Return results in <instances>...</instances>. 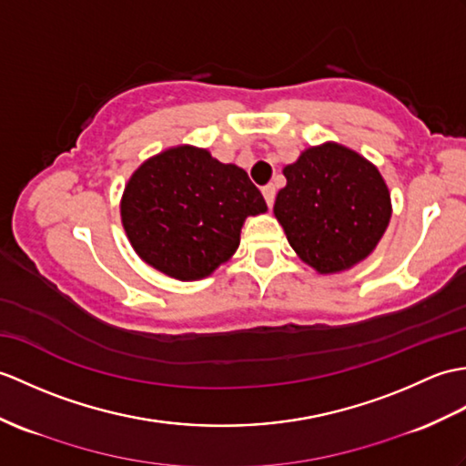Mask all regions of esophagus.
Instances as JSON below:
<instances>
[{
  "label": "esophagus",
  "mask_w": 466,
  "mask_h": 466,
  "mask_svg": "<svg viewBox=\"0 0 466 466\" xmlns=\"http://www.w3.org/2000/svg\"><path fill=\"white\" fill-rule=\"evenodd\" d=\"M262 194H264V200H266L268 207H272V204H274V198H276V188H274V184H268V187H264V188H262Z\"/></svg>",
  "instance_id": "obj_1"
}]
</instances>
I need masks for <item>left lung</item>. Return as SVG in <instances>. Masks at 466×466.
Masks as SVG:
<instances>
[{"label":"left lung","mask_w":466,"mask_h":466,"mask_svg":"<svg viewBox=\"0 0 466 466\" xmlns=\"http://www.w3.org/2000/svg\"><path fill=\"white\" fill-rule=\"evenodd\" d=\"M284 177L274 214L306 264L333 274L371 254L391 218V197L371 162L328 143L301 153Z\"/></svg>","instance_id":"8db88e82"}]
</instances>
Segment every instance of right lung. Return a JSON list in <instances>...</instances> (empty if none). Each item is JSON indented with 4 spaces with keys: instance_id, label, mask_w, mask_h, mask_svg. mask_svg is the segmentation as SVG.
I'll list each match as a JSON object with an SVG mask.
<instances>
[{
    "instance_id": "add662e5",
    "label": "right lung",
    "mask_w": 466,
    "mask_h": 466,
    "mask_svg": "<svg viewBox=\"0 0 466 466\" xmlns=\"http://www.w3.org/2000/svg\"><path fill=\"white\" fill-rule=\"evenodd\" d=\"M266 208L242 168L222 165L208 150L177 147L131 177L121 218L147 264L170 278L198 279L236 252L246 216Z\"/></svg>"
}]
</instances>
